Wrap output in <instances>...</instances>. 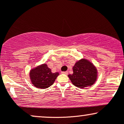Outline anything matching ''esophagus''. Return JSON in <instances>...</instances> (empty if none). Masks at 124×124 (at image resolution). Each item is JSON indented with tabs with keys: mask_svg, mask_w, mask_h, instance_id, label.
I'll return each instance as SVG.
<instances>
[{
	"mask_svg": "<svg viewBox=\"0 0 124 124\" xmlns=\"http://www.w3.org/2000/svg\"><path fill=\"white\" fill-rule=\"evenodd\" d=\"M62 74H65V75H68V71H66V72H62Z\"/></svg>",
	"mask_w": 124,
	"mask_h": 124,
	"instance_id": "34e87169",
	"label": "esophagus"
}]
</instances>
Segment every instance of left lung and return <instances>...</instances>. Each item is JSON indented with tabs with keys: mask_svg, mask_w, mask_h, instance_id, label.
<instances>
[{
	"mask_svg": "<svg viewBox=\"0 0 124 124\" xmlns=\"http://www.w3.org/2000/svg\"><path fill=\"white\" fill-rule=\"evenodd\" d=\"M73 73L68 75L71 82L77 87L83 89L93 85L98 78L96 66L86 58L76 61L73 66Z\"/></svg>",
	"mask_w": 124,
	"mask_h": 124,
	"instance_id": "8db88e82",
	"label": "left lung"
}]
</instances>
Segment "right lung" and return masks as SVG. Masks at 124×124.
<instances>
[{"label":"right lung","mask_w":124,"mask_h":124,"mask_svg":"<svg viewBox=\"0 0 124 124\" xmlns=\"http://www.w3.org/2000/svg\"><path fill=\"white\" fill-rule=\"evenodd\" d=\"M59 72L52 73L47 64L42 63L31 69L29 73L30 82L35 87L45 89L52 85L59 76Z\"/></svg>","instance_id":"right-lung-1"}]
</instances>
